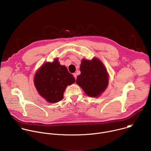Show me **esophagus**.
Listing matches in <instances>:
<instances>
[{
  "mask_svg": "<svg viewBox=\"0 0 151 151\" xmlns=\"http://www.w3.org/2000/svg\"><path fill=\"white\" fill-rule=\"evenodd\" d=\"M73 76L75 77V78L76 79V73H74L73 74Z\"/></svg>",
  "mask_w": 151,
  "mask_h": 151,
  "instance_id": "1",
  "label": "esophagus"
}]
</instances>
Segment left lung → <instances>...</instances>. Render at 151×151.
I'll use <instances>...</instances> for the list:
<instances>
[{
	"label": "left lung",
	"instance_id": "obj_1",
	"mask_svg": "<svg viewBox=\"0 0 151 151\" xmlns=\"http://www.w3.org/2000/svg\"><path fill=\"white\" fill-rule=\"evenodd\" d=\"M80 70L76 83L88 96H100L107 88L109 82L108 73L102 62L96 57L91 60L83 59Z\"/></svg>",
	"mask_w": 151,
	"mask_h": 151
}]
</instances>
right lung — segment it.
<instances>
[{
	"instance_id": "right-lung-1",
	"label": "right lung",
	"mask_w": 151,
	"mask_h": 151,
	"mask_svg": "<svg viewBox=\"0 0 151 151\" xmlns=\"http://www.w3.org/2000/svg\"><path fill=\"white\" fill-rule=\"evenodd\" d=\"M75 82L73 76L65 66L61 65L57 58L42 65L34 78V84L39 94L52 103L61 100L67 86Z\"/></svg>"
}]
</instances>
